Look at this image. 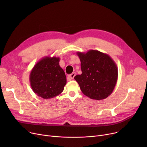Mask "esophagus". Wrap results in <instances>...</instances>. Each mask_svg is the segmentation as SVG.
Wrapping results in <instances>:
<instances>
[{"label":"esophagus","instance_id":"obj_1","mask_svg":"<svg viewBox=\"0 0 147 147\" xmlns=\"http://www.w3.org/2000/svg\"><path fill=\"white\" fill-rule=\"evenodd\" d=\"M75 76H76V73H72L71 74H69V75L68 76L67 80H68V81H69V80H71L73 79L75 77Z\"/></svg>","mask_w":147,"mask_h":147}]
</instances>
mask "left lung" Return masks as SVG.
<instances>
[{
  "label": "left lung",
  "mask_w": 147,
  "mask_h": 147,
  "mask_svg": "<svg viewBox=\"0 0 147 147\" xmlns=\"http://www.w3.org/2000/svg\"><path fill=\"white\" fill-rule=\"evenodd\" d=\"M81 62L82 73L74 79L84 95L101 100L111 94L118 78V68L114 60L107 53L96 50L86 53L77 52Z\"/></svg>",
  "instance_id": "1"
}]
</instances>
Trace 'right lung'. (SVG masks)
Masks as SVG:
<instances>
[{"label": "right lung", "mask_w": 147, "mask_h": 147, "mask_svg": "<svg viewBox=\"0 0 147 147\" xmlns=\"http://www.w3.org/2000/svg\"><path fill=\"white\" fill-rule=\"evenodd\" d=\"M60 58L45 57L38 61L30 74V85L33 92L43 99L59 95L67 83L65 73L59 64Z\"/></svg>", "instance_id": "right-lung-1"}]
</instances>
